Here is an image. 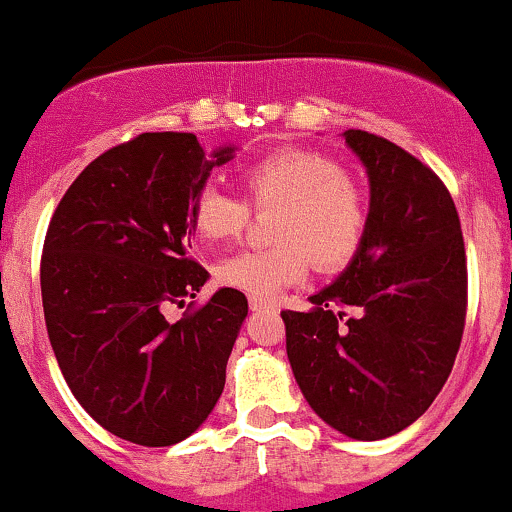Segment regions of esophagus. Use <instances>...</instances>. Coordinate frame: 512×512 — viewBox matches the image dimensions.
Masks as SVG:
<instances>
[{
	"mask_svg": "<svg viewBox=\"0 0 512 512\" xmlns=\"http://www.w3.org/2000/svg\"><path fill=\"white\" fill-rule=\"evenodd\" d=\"M249 307L251 312H263V309H273L275 304L268 300H261V297H249Z\"/></svg>",
	"mask_w": 512,
	"mask_h": 512,
	"instance_id": "esophagus-1",
	"label": "esophagus"
}]
</instances>
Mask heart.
Wrapping results in <instances>:
<instances>
[{"label": "heart", "mask_w": 512, "mask_h": 512, "mask_svg": "<svg viewBox=\"0 0 512 512\" xmlns=\"http://www.w3.org/2000/svg\"><path fill=\"white\" fill-rule=\"evenodd\" d=\"M246 202L271 212L275 246L239 251L217 266V280L232 290L271 300L302 283L309 263L338 271L363 244L370 203L363 183L336 159L312 149L285 147L258 157L239 171ZM249 225V206L237 195L208 186L195 195L191 227L205 244L237 239Z\"/></svg>", "instance_id": "1"}]
</instances>
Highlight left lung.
<instances>
[{
	"mask_svg": "<svg viewBox=\"0 0 512 512\" xmlns=\"http://www.w3.org/2000/svg\"><path fill=\"white\" fill-rule=\"evenodd\" d=\"M343 137L370 179L365 239L346 271L309 297V312L280 317L314 413L353 440H382L421 418L450 377L467 317V256L433 169L372 132Z\"/></svg>",
	"mask_w": 512,
	"mask_h": 512,
	"instance_id": "obj_1",
	"label": "left lung"
}]
</instances>
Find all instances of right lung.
Wrapping results in <instances>:
<instances>
[{"mask_svg":"<svg viewBox=\"0 0 512 512\" xmlns=\"http://www.w3.org/2000/svg\"><path fill=\"white\" fill-rule=\"evenodd\" d=\"M193 132H142L96 157L62 195L40 258L45 326L62 377L99 426L145 447L186 440L215 409L249 314L222 287L179 321L208 271L193 258L191 205L212 166Z\"/></svg>","mask_w":512,"mask_h":512,"instance_id":"1","label":"right lung"}]
</instances>
